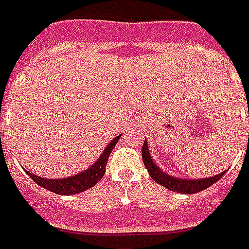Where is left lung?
<instances>
[{"label": "left lung", "instance_id": "left-lung-1", "mask_svg": "<svg viewBox=\"0 0 249 249\" xmlns=\"http://www.w3.org/2000/svg\"><path fill=\"white\" fill-rule=\"evenodd\" d=\"M142 159L145 163V167L151 179L154 180L155 183L160 184L167 189H170L172 192L183 193V195H193V193L201 192L206 188L212 187L214 183H217L218 180L221 179L222 176L225 175V172H221L215 176H210V178H205V179H181V178H176V176H171L166 172H163L159 168L155 162L151 159L149 153V147H147V141L143 142L142 145Z\"/></svg>", "mask_w": 249, "mask_h": 249}]
</instances>
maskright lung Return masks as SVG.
I'll list each match as a JSON object with an SVG mask.
<instances>
[{
  "label": "right lung",
  "mask_w": 249,
  "mask_h": 249,
  "mask_svg": "<svg viewBox=\"0 0 249 249\" xmlns=\"http://www.w3.org/2000/svg\"><path fill=\"white\" fill-rule=\"evenodd\" d=\"M121 136H117L116 138H113L109 145L104 149L103 154L100 155L99 159L89 167L87 170H85L81 174H77L74 176H69V178H62V179H45V178H40L36 176L32 172H28V176L31 178L36 184H39L40 187L48 189L51 192L57 193V195H64V196H70V195H75V193H81L83 191H86L89 188L94 187L95 184L102 180L106 172V166H107L108 157L111 154V151L113 150L117 141L120 140Z\"/></svg>",
  "instance_id": "obj_1"
}]
</instances>
